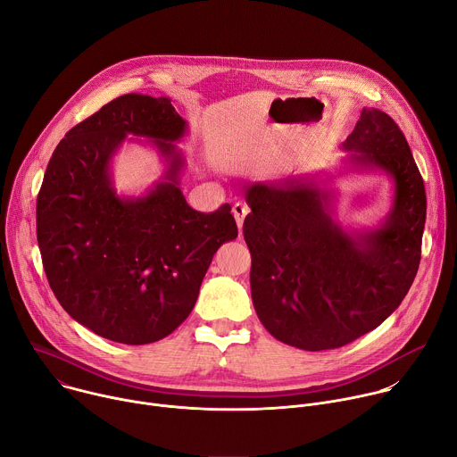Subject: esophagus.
Segmentation results:
<instances>
[{
	"label": "esophagus",
	"instance_id": "esophagus-1",
	"mask_svg": "<svg viewBox=\"0 0 457 457\" xmlns=\"http://www.w3.org/2000/svg\"><path fill=\"white\" fill-rule=\"evenodd\" d=\"M247 206L245 204H242V203H235L233 204V217H235V220H237V224H238V229L242 231V226H244V219H245V215H247Z\"/></svg>",
	"mask_w": 457,
	"mask_h": 457
}]
</instances>
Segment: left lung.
<instances>
[{
  "label": "left lung",
  "instance_id": "obj_1",
  "mask_svg": "<svg viewBox=\"0 0 457 457\" xmlns=\"http://www.w3.org/2000/svg\"><path fill=\"white\" fill-rule=\"evenodd\" d=\"M340 148L351 168L393 180V206L378 228H344L337 193L316 184L245 189L254 311L277 340L303 351L337 349L376 329L409 293L421 258L427 195L398 124L363 108Z\"/></svg>",
  "mask_w": 457,
  "mask_h": 457
}]
</instances>
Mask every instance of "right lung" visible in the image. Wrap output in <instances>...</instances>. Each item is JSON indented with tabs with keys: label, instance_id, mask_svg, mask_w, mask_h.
<instances>
[{
	"label": "right lung",
	"instance_id": "right-lung-1",
	"mask_svg": "<svg viewBox=\"0 0 457 457\" xmlns=\"http://www.w3.org/2000/svg\"><path fill=\"white\" fill-rule=\"evenodd\" d=\"M187 122L168 97L126 94L57 145L37 195V244L48 284L76 321L126 345L162 340L189 316L217 249L238 229L231 206H187L177 143ZM126 137L148 140L167 168L139 198L119 195L111 159Z\"/></svg>",
	"mask_w": 457,
	"mask_h": 457
}]
</instances>
